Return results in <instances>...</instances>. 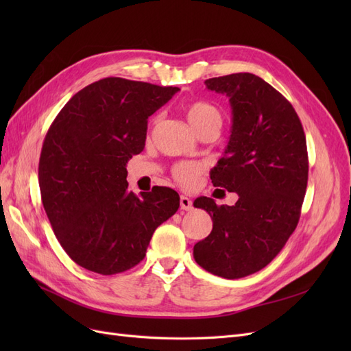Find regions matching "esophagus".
I'll return each mask as SVG.
<instances>
[{
	"instance_id": "1",
	"label": "esophagus",
	"mask_w": 351,
	"mask_h": 351,
	"mask_svg": "<svg viewBox=\"0 0 351 351\" xmlns=\"http://www.w3.org/2000/svg\"><path fill=\"white\" fill-rule=\"evenodd\" d=\"M180 208L184 209V210H192L193 209L192 200H190L187 196H182V197H180Z\"/></svg>"
}]
</instances>
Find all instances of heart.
Returning a JSON list of instances; mask_svg holds the SVG:
<instances>
[{
    "label": "heart",
    "mask_w": 351,
    "mask_h": 351,
    "mask_svg": "<svg viewBox=\"0 0 351 351\" xmlns=\"http://www.w3.org/2000/svg\"><path fill=\"white\" fill-rule=\"evenodd\" d=\"M186 115L189 123L193 125V129L199 133L202 129L209 125L221 127L222 124V114L221 111L209 102L205 101H196L187 105ZM152 123H156V119L152 120ZM205 171V165L200 162H178L173 168V176L180 184L186 187L193 186L199 176Z\"/></svg>",
    "instance_id": "b5f03b06"
}]
</instances>
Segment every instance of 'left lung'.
Masks as SVG:
<instances>
[{
	"instance_id": "1",
	"label": "left lung",
	"mask_w": 351,
	"mask_h": 351,
	"mask_svg": "<svg viewBox=\"0 0 351 351\" xmlns=\"http://www.w3.org/2000/svg\"><path fill=\"white\" fill-rule=\"evenodd\" d=\"M226 93L232 110L226 152L210 171L212 184L236 192V205L197 197L214 222L195 244L202 268L222 278L247 277L277 256L300 219L309 174L306 136L293 105L252 73L205 80Z\"/></svg>"
}]
</instances>
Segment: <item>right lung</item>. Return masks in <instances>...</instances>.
Wrapping results in <instances>:
<instances>
[{"label": "right lung", "mask_w": 351, "mask_h": 351, "mask_svg": "<svg viewBox=\"0 0 351 351\" xmlns=\"http://www.w3.org/2000/svg\"><path fill=\"white\" fill-rule=\"evenodd\" d=\"M178 88L105 77L79 90L49 125L39 158L47 217L69 256L101 275L132 269L173 217L176 190L127 187V161L145 147L147 119Z\"/></svg>", "instance_id": "1"}]
</instances>
